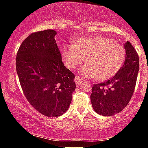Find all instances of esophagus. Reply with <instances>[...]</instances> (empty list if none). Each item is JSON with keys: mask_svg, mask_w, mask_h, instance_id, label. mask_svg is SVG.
I'll return each mask as SVG.
<instances>
[{"mask_svg": "<svg viewBox=\"0 0 148 148\" xmlns=\"http://www.w3.org/2000/svg\"><path fill=\"white\" fill-rule=\"evenodd\" d=\"M74 81H75L77 85H79V84H82V82H83V78H81L79 76H76L75 78H74Z\"/></svg>", "mask_w": 148, "mask_h": 148, "instance_id": "1", "label": "esophagus"}]
</instances>
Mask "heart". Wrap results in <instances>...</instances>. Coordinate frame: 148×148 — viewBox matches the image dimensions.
I'll use <instances>...</instances> for the list:
<instances>
[{"label": "heart", "mask_w": 148, "mask_h": 148, "mask_svg": "<svg viewBox=\"0 0 148 148\" xmlns=\"http://www.w3.org/2000/svg\"><path fill=\"white\" fill-rule=\"evenodd\" d=\"M62 55L68 68L77 69L84 61L81 73L88 77L106 80L119 71L126 59V51L120 43L104 36L82 37L73 44H64Z\"/></svg>", "instance_id": "1"}]
</instances>
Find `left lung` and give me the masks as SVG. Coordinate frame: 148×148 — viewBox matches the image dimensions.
Wrapping results in <instances>:
<instances>
[{"label":"left lung","instance_id":"1","mask_svg":"<svg viewBox=\"0 0 148 148\" xmlns=\"http://www.w3.org/2000/svg\"><path fill=\"white\" fill-rule=\"evenodd\" d=\"M126 59L123 67L112 78L94 84L90 96L93 109L103 116H113L123 110L135 90L139 70L138 56L131 43L124 44Z\"/></svg>","mask_w":148,"mask_h":148}]
</instances>
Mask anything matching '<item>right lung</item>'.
<instances>
[{
  "instance_id": "add662e5",
  "label": "right lung",
  "mask_w": 148,
  "mask_h": 148,
  "mask_svg": "<svg viewBox=\"0 0 148 148\" xmlns=\"http://www.w3.org/2000/svg\"><path fill=\"white\" fill-rule=\"evenodd\" d=\"M54 30L32 33L20 45L16 68L28 102L44 116L66 112L75 90L74 74L65 68L54 37Z\"/></svg>"
}]
</instances>
